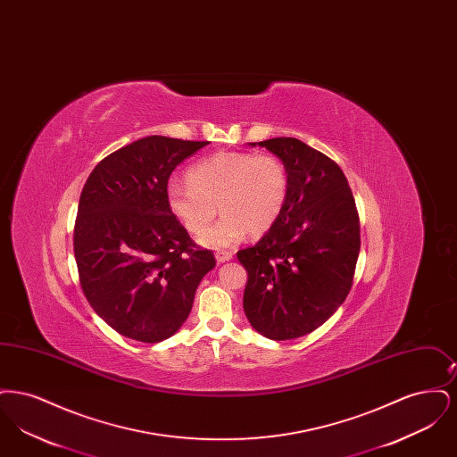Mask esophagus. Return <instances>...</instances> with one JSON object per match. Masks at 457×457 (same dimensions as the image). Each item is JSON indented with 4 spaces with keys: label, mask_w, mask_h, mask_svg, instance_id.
Here are the masks:
<instances>
[{
    "label": "esophagus",
    "mask_w": 457,
    "mask_h": 457,
    "mask_svg": "<svg viewBox=\"0 0 457 457\" xmlns=\"http://www.w3.org/2000/svg\"><path fill=\"white\" fill-rule=\"evenodd\" d=\"M231 259H233V253L228 252V250H218V252H216V261H218L219 263L231 261Z\"/></svg>",
    "instance_id": "esophagus-1"
}]
</instances>
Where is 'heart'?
I'll use <instances>...</instances> for the list:
<instances>
[{
    "instance_id": "obj_1",
    "label": "heart",
    "mask_w": 457,
    "mask_h": 457,
    "mask_svg": "<svg viewBox=\"0 0 457 457\" xmlns=\"http://www.w3.org/2000/svg\"><path fill=\"white\" fill-rule=\"evenodd\" d=\"M187 179L168 185V207L188 233L200 235L219 206L223 218L200 237L202 245L212 248L231 246L246 231L262 235L270 229L289 195V173L276 154H214L195 162Z\"/></svg>"
}]
</instances>
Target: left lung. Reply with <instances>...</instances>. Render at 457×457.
Segmentation results:
<instances>
[{
  "label": "left lung",
  "instance_id": "8db88e82",
  "mask_svg": "<svg viewBox=\"0 0 457 457\" xmlns=\"http://www.w3.org/2000/svg\"><path fill=\"white\" fill-rule=\"evenodd\" d=\"M259 145L283 159L289 195L263 238L237 253L248 272L243 310L262 336L287 341L322 326L346 300L360 218L346 176L326 154L293 137Z\"/></svg>",
  "mask_w": 457,
  "mask_h": 457
}]
</instances>
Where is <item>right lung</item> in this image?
Listing matches in <instances>:
<instances>
[{
    "mask_svg": "<svg viewBox=\"0 0 457 457\" xmlns=\"http://www.w3.org/2000/svg\"><path fill=\"white\" fill-rule=\"evenodd\" d=\"M207 144L145 137L109 154L84 185L73 229L79 279L94 312L125 337H171L216 265L166 202L174 168Z\"/></svg>",
    "mask_w": 457,
    "mask_h": 457,
    "instance_id": "add662e5",
    "label": "right lung"
}]
</instances>
